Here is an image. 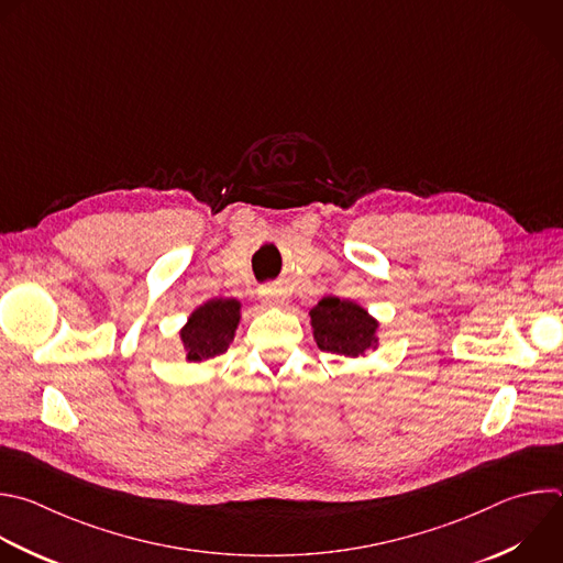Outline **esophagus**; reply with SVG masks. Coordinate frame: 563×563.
I'll use <instances>...</instances> for the list:
<instances>
[{
	"instance_id": "obj_1",
	"label": "esophagus",
	"mask_w": 563,
	"mask_h": 563,
	"mask_svg": "<svg viewBox=\"0 0 563 563\" xmlns=\"http://www.w3.org/2000/svg\"><path fill=\"white\" fill-rule=\"evenodd\" d=\"M261 298L269 307H283L287 302V294L283 289H278V287H263L261 289Z\"/></svg>"
}]
</instances>
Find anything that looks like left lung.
I'll use <instances>...</instances> for the list:
<instances>
[{
	"instance_id": "8db88e82",
	"label": "left lung",
	"mask_w": 563,
	"mask_h": 563,
	"mask_svg": "<svg viewBox=\"0 0 563 563\" xmlns=\"http://www.w3.org/2000/svg\"><path fill=\"white\" fill-rule=\"evenodd\" d=\"M309 316L313 340L327 353L357 357L378 346V320L353 300L327 296L309 311Z\"/></svg>"
}]
</instances>
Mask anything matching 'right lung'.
<instances>
[{"instance_id":"obj_1","label":"right lung","mask_w":563,"mask_h":563,"mask_svg":"<svg viewBox=\"0 0 563 563\" xmlns=\"http://www.w3.org/2000/svg\"><path fill=\"white\" fill-rule=\"evenodd\" d=\"M241 320V302L236 298H212L187 318L180 340L190 362H203L225 353L234 340Z\"/></svg>"}]
</instances>
